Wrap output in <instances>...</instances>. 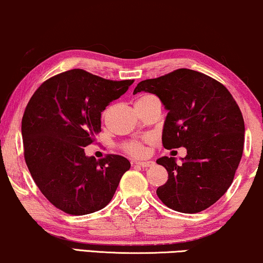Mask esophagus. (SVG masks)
Returning <instances> with one entry per match:
<instances>
[{"mask_svg": "<svg viewBox=\"0 0 263 263\" xmlns=\"http://www.w3.org/2000/svg\"><path fill=\"white\" fill-rule=\"evenodd\" d=\"M136 164H138L139 167L142 168H149L154 164V162L153 161H137Z\"/></svg>", "mask_w": 263, "mask_h": 263, "instance_id": "1", "label": "esophagus"}]
</instances>
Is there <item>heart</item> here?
Returning <instances> with one entry per match:
<instances>
[{
    "label": "heart",
    "mask_w": 263,
    "mask_h": 263,
    "mask_svg": "<svg viewBox=\"0 0 263 263\" xmlns=\"http://www.w3.org/2000/svg\"><path fill=\"white\" fill-rule=\"evenodd\" d=\"M121 147H123L127 154L132 155V156L140 157L145 155V147H144L143 142H140V140H130V142L124 143Z\"/></svg>",
    "instance_id": "obj_1"
}]
</instances>
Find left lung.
Instances as JSON below:
<instances>
[{
  "instance_id": "left-lung-1",
  "label": "left lung",
  "mask_w": 263,
  "mask_h": 263,
  "mask_svg": "<svg viewBox=\"0 0 263 263\" xmlns=\"http://www.w3.org/2000/svg\"><path fill=\"white\" fill-rule=\"evenodd\" d=\"M139 91L156 94L168 110L165 149H187L181 164L167 156L156 161L168 172L157 197L177 212L209 209L231 186L242 158L244 120L235 99L220 82L191 69L142 81L133 94Z\"/></svg>"
}]
</instances>
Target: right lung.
Returning <instances> with one entry per match:
<instances>
[{"label": "right lung", "mask_w": 263, "mask_h": 263, "mask_svg": "<svg viewBox=\"0 0 263 263\" xmlns=\"http://www.w3.org/2000/svg\"><path fill=\"white\" fill-rule=\"evenodd\" d=\"M133 82L72 69L42 83L26 106L21 121L26 164L40 192L63 212L83 216L103 209L130 169L120 155L98 161L86 156L84 146L101 131L102 110Z\"/></svg>", "instance_id": "add662e5"}]
</instances>
